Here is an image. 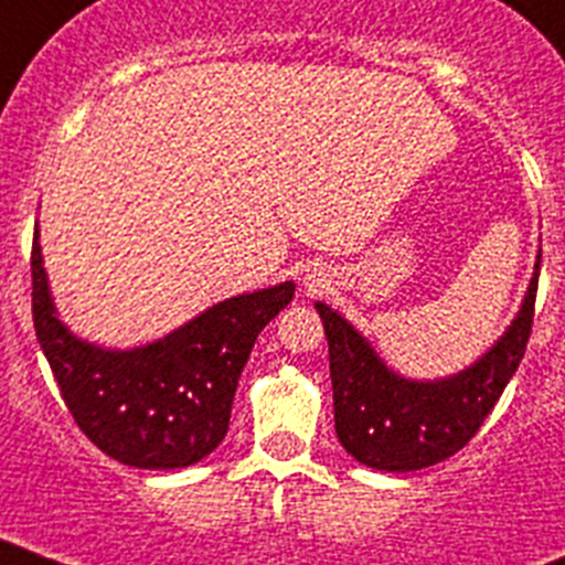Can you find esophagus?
<instances>
[{
	"mask_svg": "<svg viewBox=\"0 0 565 565\" xmlns=\"http://www.w3.org/2000/svg\"><path fill=\"white\" fill-rule=\"evenodd\" d=\"M320 281H323V278H320V273L318 276H307V287H320Z\"/></svg>",
	"mask_w": 565,
	"mask_h": 565,
	"instance_id": "obj_1",
	"label": "esophagus"
}]
</instances>
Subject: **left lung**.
I'll return each instance as SVG.
<instances>
[{"instance_id":"left-lung-1","label":"left lung","mask_w":565,"mask_h":565,"mask_svg":"<svg viewBox=\"0 0 565 565\" xmlns=\"http://www.w3.org/2000/svg\"><path fill=\"white\" fill-rule=\"evenodd\" d=\"M537 276L541 250L521 309L507 332L476 363L436 380L403 377L385 365L343 315L323 301L315 303L329 340L334 430L345 454L385 472L422 470L459 454L495 408L523 360L535 315Z\"/></svg>"}]
</instances>
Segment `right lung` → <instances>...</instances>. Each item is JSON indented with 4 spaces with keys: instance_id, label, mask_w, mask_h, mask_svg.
Returning <instances> with one entry per match:
<instances>
[{
    "instance_id": "right-lung-1",
    "label": "right lung",
    "mask_w": 565,
    "mask_h": 565,
    "mask_svg": "<svg viewBox=\"0 0 565 565\" xmlns=\"http://www.w3.org/2000/svg\"><path fill=\"white\" fill-rule=\"evenodd\" d=\"M30 270L35 338L70 414L106 456L143 470L191 467L220 447L253 343L295 295L281 281L213 303L151 343L106 349L58 318L39 231Z\"/></svg>"
}]
</instances>
